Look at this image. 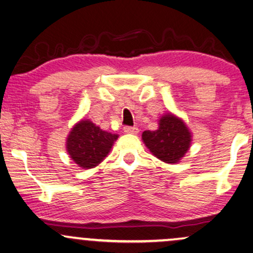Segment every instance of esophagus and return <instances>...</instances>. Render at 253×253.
<instances>
[{"label": "esophagus", "mask_w": 253, "mask_h": 253, "mask_svg": "<svg viewBox=\"0 0 253 253\" xmlns=\"http://www.w3.org/2000/svg\"><path fill=\"white\" fill-rule=\"evenodd\" d=\"M138 127L137 126H124V132L126 133H132V135H136L138 133Z\"/></svg>", "instance_id": "obj_1"}]
</instances>
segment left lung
Segmentation results:
<instances>
[{
    "label": "left lung",
    "mask_w": 253,
    "mask_h": 253,
    "mask_svg": "<svg viewBox=\"0 0 253 253\" xmlns=\"http://www.w3.org/2000/svg\"><path fill=\"white\" fill-rule=\"evenodd\" d=\"M142 138L158 160L172 164L177 163L189 150L191 133L182 120L169 114L161 118L157 130H146Z\"/></svg>",
    "instance_id": "8db88e82"
}]
</instances>
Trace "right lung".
Returning a JSON list of instances; mask_svg holds the SVG:
<instances>
[{
  "label": "right lung",
  "instance_id": "add662e5",
  "mask_svg": "<svg viewBox=\"0 0 253 253\" xmlns=\"http://www.w3.org/2000/svg\"><path fill=\"white\" fill-rule=\"evenodd\" d=\"M117 135L103 131L90 121H81L67 139V150L79 167L91 169L107 157Z\"/></svg>",
  "mask_w": 253,
  "mask_h": 253
}]
</instances>
